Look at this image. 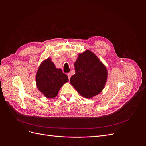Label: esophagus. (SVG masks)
Segmentation results:
<instances>
[{"mask_svg": "<svg viewBox=\"0 0 146 146\" xmlns=\"http://www.w3.org/2000/svg\"><path fill=\"white\" fill-rule=\"evenodd\" d=\"M67 76H68V79H70V78H71L72 75H71L70 73H68V74H67Z\"/></svg>", "mask_w": 146, "mask_h": 146, "instance_id": "obj_1", "label": "esophagus"}]
</instances>
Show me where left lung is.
<instances>
[{"label": "left lung", "mask_w": 146, "mask_h": 146, "mask_svg": "<svg viewBox=\"0 0 146 146\" xmlns=\"http://www.w3.org/2000/svg\"><path fill=\"white\" fill-rule=\"evenodd\" d=\"M74 65L76 73L70 82L78 93L86 98L101 93L105 86L108 71L95 54L86 50L79 54Z\"/></svg>", "instance_id": "8db88e82"}]
</instances>
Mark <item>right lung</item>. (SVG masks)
<instances>
[{"instance_id": "right-lung-1", "label": "right lung", "mask_w": 146, "mask_h": 146, "mask_svg": "<svg viewBox=\"0 0 146 146\" xmlns=\"http://www.w3.org/2000/svg\"><path fill=\"white\" fill-rule=\"evenodd\" d=\"M38 89L47 98L57 96L58 91L64 83L68 82L67 76L61 68H57L51 58L44 60L36 74Z\"/></svg>"}]
</instances>
